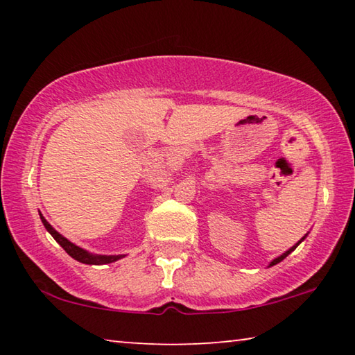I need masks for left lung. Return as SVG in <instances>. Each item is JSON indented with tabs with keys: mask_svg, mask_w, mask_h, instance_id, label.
<instances>
[{
	"mask_svg": "<svg viewBox=\"0 0 355 355\" xmlns=\"http://www.w3.org/2000/svg\"><path fill=\"white\" fill-rule=\"evenodd\" d=\"M305 238H307V235H305V236H302V238H300V241H297L296 244H294V245H293V248H290V249H288L286 252H284V254H282V255H279L277 258H274V260H272L271 263H269V268H271V266H274V264H277V263H280L282 260H284V258H286L288 255H290V254H291V252H293L294 249H296V248H297V245H299L300 243H302Z\"/></svg>",
	"mask_w": 355,
	"mask_h": 355,
	"instance_id": "1",
	"label": "left lung"
}]
</instances>
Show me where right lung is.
I'll list each match as a JSON object with an SVG mask.
<instances>
[{"instance_id":"add662e5","label":"right lung","mask_w":355,"mask_h":355,"mask_svg":"<svg viewBox=\"0 0 355 355\" xmlns=\"http://www.w3.org/2000/svg\"><path fill=\"white\" fill-rule=\"evenodd\" d=\"M39 216L42 219V224H44L48 233H50V235L56 239V243L61 245V248L67 252L71 258H75L76 261L84 263V264H107V263L117 261V260H120V258L125 257V255H98V254H92V252H87L86 249H81L80 245H76L71 241H69L67 238L62 236L58 230H55L53 225L48 224V220L44 218V216H42V213H39Z\"/></svg>"}]
</instances>
